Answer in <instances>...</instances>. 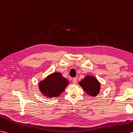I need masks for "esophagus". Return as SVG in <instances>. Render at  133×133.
<instances>
[{
	"label": "esophagus",
	"mask_w": 133,
	"mask_h": 133,
	"mask_svg": "<svg viewBox=\"0 0 133 133\" xmlns=\"http://www.w3.org/2000/svg\"><path fill=\"white\" fill-rule=\"evenodd\" d=\"M77 79L75 77H74V79H72V82L74 83V84H77Z\"/></svg>",
	"instance_id": "1"
}]
</instances>
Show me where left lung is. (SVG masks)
<instances>
[{
  "mask_svg": "<svg viewBox=\"0 0 133 133\" xmlns=\"http://www.w3.org/2000/svg\"><path fill=\"white\" fill-rule=\"evenodd\" d=\"M83 90L91 97H96L99 93L101 84L96 77L87 75L79 83Z\"/></svg>",
  "mask_w": 133,
  "mask_h": 133,
  "instance_id": "8db88e82",
  "label": "left lung"
}]
</instances>
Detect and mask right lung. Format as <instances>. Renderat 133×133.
Listing matches in <instances>:
<instances>
[{"label": "right lung", "instance_id": "1", "mask_svg": "<svg viewBox=\"0 0 133 133\" xmlns=\"http://www.w3.org/2000/svg\"><path fill=\"white\" fill-rule=\"evenodd\" d=\"M69 84L60 72H54L39 82V89L44 96L52 98L59 97Z\"/></svg>", "mask_w": 133, "mask_h": 133}]
</instances>
